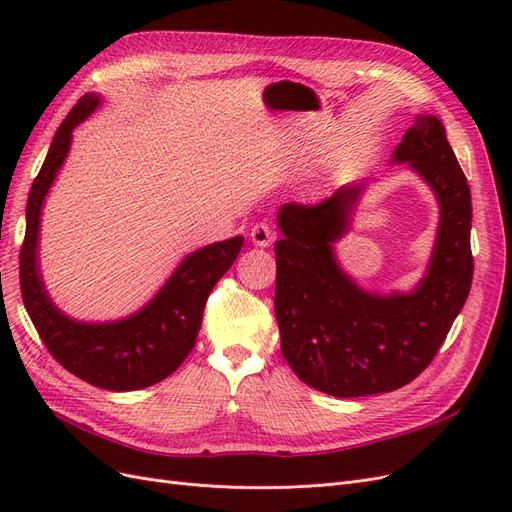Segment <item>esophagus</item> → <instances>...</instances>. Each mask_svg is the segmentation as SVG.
I'll return each mask as SVG.
<instances>
[{
	"label": "esophagus",
	"instance_id": "34e87169",
	"mask_svg": "<svg viewBox=\"0 0 512 512\" xmlns=\"http://www.w3.org/2000/svg\"><path fill=\"white\" fill-rule=\"evenodd\" d=\"M250 237H252V243H254L256 247H269V245L273 243V239H275V232L271 230L269 224L260 222V224H256V226L252 228Z\"/></svg>",
	"mask_w": 512,
	"mask_h": 512
}]
</instances>
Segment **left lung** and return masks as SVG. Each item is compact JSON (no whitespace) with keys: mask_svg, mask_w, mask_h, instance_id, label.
<instances>
[{"mask_svg":"<svg viewBox=\"0 0 512 512\" xmlns=\"http://www.w3.org/2000/svg\"><path fill=\"white\" fill-rule=\"evenodd\" d=\"M440 205L427 273L410 292H369L339 267L333 243L350 230L367 181L346 183L318 205L277 213L275 318L282 354L305 384L333 397L391 393L433 361L466 303L474 260L472 196L436 115H416L393 151Z\"/></svg>","mask_w":512,"mask_h":512,"instance_id":"obj_1","label":"left lung"}]
</instances>
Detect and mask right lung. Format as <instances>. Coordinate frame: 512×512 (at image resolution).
I'll use <instances>...</instances> for the list:
<instances>
[{
  "label": "right lung",
  "instance_id": "1",
  "mask_svg": "<svg viewBox=\"0 0 512 512\" xmlns=\"http://www.w3.org/2000/svg\"><path fill=\"white\" fill-rule=\"evenodd\" d=\"M100 104L98 94H85L55 132L27 198L19 277L23 305L53 359L76 378L121 393L156 384L185 361L196 344L209 294L237 260L243 237L211 243L185 256L156 297L128 318L83 322L61 312L44 288L38 262L42 205L64 166L72 130Z\"/></svg>",
  "mask_w": 512,
  "mask_h": 512
}]
</instances>
